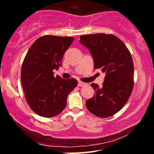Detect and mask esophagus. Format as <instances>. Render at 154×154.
I'll return each instance as SVG.
<instances>
[{
    "instance_id": "obj_1",
    "label": "esophagus",
    "mask_w": 154,
    "mask_h": 154,
    "mask_svg": "<svg viewBox=\"0 0 154 154\" xmlns=\"http://www.w3.org/2000/svg\"><path fill=\"white\" fill-rule=\"evenodd\" d=\"M85 85H86V83L81 82V81H79V82H78V86H79V87H82V86H85Z\"/></svg>"
}]
</instances>
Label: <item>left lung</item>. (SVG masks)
I'll return each instance as SVG.
<instances>
[{
    "mask_svg": "<svg viewBox=\"0 0 154 154\" xmlns=\"http://www.w3.org/2000/svg\"><path fill=\"white\" fill-rule=\"evenodd\" d=\"M80 43L93 56L95 69L106 74L103 86L93 83L94 96L86 101L90 112L100 118L113 116L122 109L133 88L134 65L125 44L114 35H82Z\"/></svg>",
    "mask_w": 154,
    "mask_h": 154,
    "instance_id": "1",
    "label": "left lung"
}]
</instances>
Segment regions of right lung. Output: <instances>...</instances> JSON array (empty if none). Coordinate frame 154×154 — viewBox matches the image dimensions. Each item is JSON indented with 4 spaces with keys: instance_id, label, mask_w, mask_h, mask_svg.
Segmentation results:
<instances>
[{
    "instance_id": "obj_1",
    "label": "right lung",
    "mask_w": 154,
    "mask_h": 154,
    "mask_svg": "<svg viewBox=\"0 0 154 154\" xmlns=\"http://www.w3.org/2000/svg\"><path fill=\"white\" fill-rule=\"evenodd\" d=\"M75 38L45 35L37 39L22 63L21 81L31 109L43 117H53L66 106L67 96L77 85V79L54 76L61 66L64 53Z\"/></svg>"
}]
</instances>
